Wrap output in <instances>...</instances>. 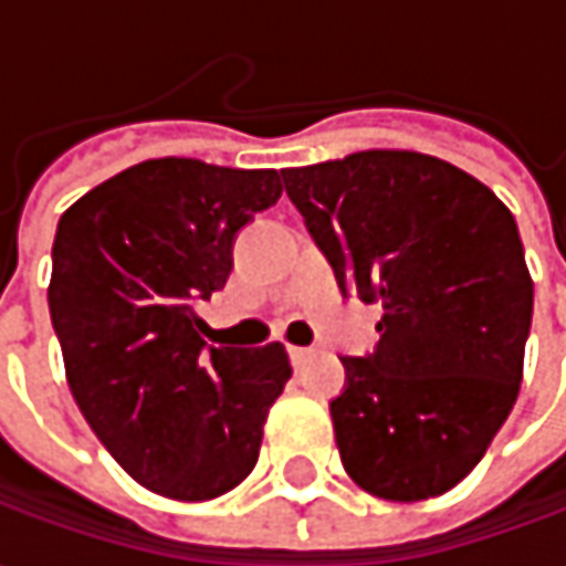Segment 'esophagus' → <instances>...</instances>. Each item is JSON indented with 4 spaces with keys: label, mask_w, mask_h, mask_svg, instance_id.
Listing matches in <instances>:
<instances>
[{
    "label": "esophagus",
    "mask_w": 566,
    "mask_h": 566,
    "mask_svg": "<svg viewBox=\"0 0 566 566\" xmlns=\"http://www.w3.org/2000/svg\"><path fill=\"white\" fill-rule=\"evenodd\" d=\"M290 359H293L295 368H302L305 361L315 359V349H308V346H290Z\"/></svg>",
    "instance_id": "34e87169"
}]
</instances>
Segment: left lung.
I'll list each match as a JSON object with an SVG mask.
<instances>
[{
	"label": "left lung",
	"mask_w": 566,
	"mask_h": 566,
	"mask_svg": "<svg viewBox=\"0 0 566 566\" xmlns=\"http://www.w3.org/2000/svg\"><path fill=\"white\" fill-rule=\"evenodd\" d=\"M343 293L380 305L378 349L331 402L349 479L384 501L460 485L507 422L533 276L504 201L447 160L359 150L280 169Z\"/></svg>",
	"instance_id": "8db88e82"
}]
</instances>
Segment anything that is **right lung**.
I'll return each mask as SVG.
<instances>
[{"label":"right lung","mask_w":566,"mask_h":566,"mask_svg":"<svg viewBox=\"0 0 566 566\" xmlns=\"http://www.w3.org/2000/svg\"><path fill=\"white\" fill-rule=\"evenodd\" d=\"M283 195L276 169L160 157L91 188L59 220L50 317L99 444L172 501L232 491L293 378L283 343L207 346L198 302L227 286L232 239Z\"/></svg>","instance_id":"obj_1"}]
</instances>
